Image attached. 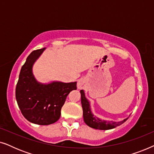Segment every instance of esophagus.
I'll return each instance as SVG.
<instances>
[{"instance_id":"34e87169","label":"esophagus","mask_w":154,"mask_h":154,"mask_svg":"<svg viewBox=\"0 0 154 154\" xmlns=\"http://www.w3.org/2000/svg\"><path fill=\"white\" fill-rule=\"evenodd\" d=\"M85 80L83 79H81L79 80L77 83V87L79 89H83V88H85Z\"/></svg>"}]
</instances>
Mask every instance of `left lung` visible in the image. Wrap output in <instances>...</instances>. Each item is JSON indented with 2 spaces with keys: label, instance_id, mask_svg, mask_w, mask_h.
<instances>
[{
  "label": "left lung",
  "instance_id": "8db88e82",
  "mask_svg": "<svg viewBox=\"0 0 154 154\" xmlns=\"http://www.w3.org/2000/svg\"><path fill=\"white\" fill-rule=\"evenodd\" d=\"M80 92H81V104L83 111V119L85 123H86V125L89 126V127L94 128V129L101 130H111L113 129V128H115L117 126L121 125L124 122L127 121V119H128V118H127V119L119 122L109 121L99 119L98 117L94 116V114L91 111L90 102L87 100V98L85 97L84 90H81Z\"/></svg>",
  "mask_w": 154,
  "mask_h": 154
}]
</instances>
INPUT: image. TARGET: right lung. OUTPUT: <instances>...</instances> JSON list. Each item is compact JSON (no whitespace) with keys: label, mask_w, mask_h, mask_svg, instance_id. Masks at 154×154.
I'll return each instance as SVG.
<instances>
[{"label":"right lung","mask_w":154,"mask_h":154,"mask_svg":"<svg viewBox=\"0 0 154 154\" xmlns=\"http://www.w3.org/2000/svg\"><path fill=\"white\" fill-rule=\"evenodd\" d=\"M45 48L33 51L21 69L15 96L25 119L41 125H50L60 118L61 109L69 92L76 90V82L52 81L43 84L37 81L33 66Z\"/></svg>","instance_id":"1"}]
</instances>
